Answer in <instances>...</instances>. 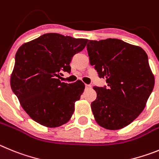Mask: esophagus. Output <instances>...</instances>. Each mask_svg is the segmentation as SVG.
<instances>
[{
  "mask_svg": "<svg viewBox=\"0 0 159 159\" xmlns=\"http://www.w3.org/2000/svg\"><path fill=\"white\" fill-rule=\"evenodd\" d=\"M91 87H92V86H91L90 85H85V89H90Z\"/></svg>",
  "mask_w": 159,
  "mask_h": 159,
  "instance_id": "1",
  "label": "esophagus"
}]
</instances>
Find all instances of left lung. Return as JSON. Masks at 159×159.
Segmentation results:
<instances>
[{"label":"left lung","mask_w":159,"mask_h":159,"mask_svg":"<svg viewBox=\"0 0 159 159\" xmlns=\"http://www.w3.org/2000/svg\"><path fill=\"white\" fill-rule=\"evenodd\" d=\"M90 64L107 88L94 86L97 99L91 109L98 125L108 130L125 128L143 111L154 86L147 53L117 39L89 40Z\"/></svg>","instance_id":"obj_1"}]
</instances>
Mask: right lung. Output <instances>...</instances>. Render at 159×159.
Wrapping results in <instances>:
<instances>
[{
    "mask_svg": "<svg viewBox=\"0 0 159 159\" xmlns=\"http://www.w3.org/2000/svg\"><path fill=\"white\" fill-rule=\"evenodd\" d=\"M88 39L48 33L23 44L16 54L10 85L24 110L48 128L66 124L85 89L81 81L61 82L62 71L70 72L73 56Z\"/></svg>",
    "mask_w": 159,
    "mask_h": 159,
    "instance_id": "right-lung-1",
    "label": "right lung"
}]
</instances>
